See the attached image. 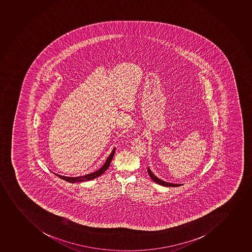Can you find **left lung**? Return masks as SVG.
Instances as JSON below:
<instances>
[{"instance_id":"left-lung-1","label":"left lung","mask_w":252,"mask_h":252,"mask_svg":"<svg viewBox=\"0 0 252 252\" xmlns=\"http://www.w3.org/2000/svg\"><path fill=\"white\" fill-rule=\"evenodd\" d=\"M147 171H148V174H149V176H151V178L155 182H157V184L161 185V186H164V187H180L181 185L177 184H172V183H168V182H165L164 181H161L160 179L157 178V176H155L154 174H152V171L150 170L149 168H147Z\"/></svg>"}]
</instances>
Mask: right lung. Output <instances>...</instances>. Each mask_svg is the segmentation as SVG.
Segmentation results:
<instances>
[{
    "mask_svg": "<svg viewBox=\"0 0 252 252\" xmlns=\"http://www.w3.org/2000/svg\"><path fill=\"white\" fill-rule=\"evenodd\" d=\"M115 150L113 149L112 152H111V155L109 156L108 158H107V160H106L105 164L103 165L102 167L99 169L98 171H95V172H93V173L87 174L86 176H77V177H67V176H60V175H57L56 174L57 176H59L60 178L63 179V180H65L66 182H70V183H75V182H87V181H91V180H93V179L96 178L98 176H100V175H102L105 171L108 169L109 165L111 164V160H112V158H113L114 154H115Z\"/></svg>",
    "mask_w": 252,
    "mask_h": 252,
    "instance_id": "right-lung-1",
    "label": "right lung"
}]
</instances>
